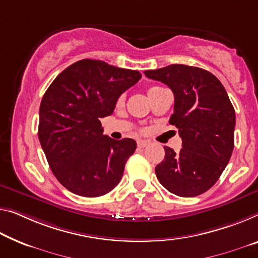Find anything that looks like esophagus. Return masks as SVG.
<instances>
[{"label": "esophagus", "mask_w": 258, "mask_h": 258, "mask_svg": "<svg viewBox=\"0 0 258 258\" xmlns=\"http://www.w3.org/2000/svg\"><path fill=\"white\" fill-rule=\"evenodd\" d=\"M149 144H150V143L146 142V141H137V146H138V148H141V149L146 148V146H148Z\"/></svg>", "instance_id": "34e87169"}]
</instances>
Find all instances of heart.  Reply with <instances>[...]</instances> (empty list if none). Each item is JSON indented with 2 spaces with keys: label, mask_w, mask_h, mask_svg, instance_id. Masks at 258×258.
I'll list each match as a JSON object with an SVG mask.
<instances>
[{
  "label": "heart",
  "mask_w": 258,
  "mask_h": 258,
  "mask_svg": "<svg viewBox=\"0 0 258 258\" xmlns=\"http://www.w3.org/2000/svg\"><path fill=\"white\" fill-rule=\"evenodd\" d=\"M156 89H158V86H153V88H151V89H149V91H148V94H151L154 90ZM122 102H123V96H121L120 98H118V100H117V105H121Z\"/></svg>",
  "instance_id": "heart-1"
}]
</instances>
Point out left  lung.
Listing matches in <instances>:
<instances>
[{"label": "left lung", "mask_w": 258, "mask_h": 258, "mask_svg": "<svg viewBox=\"0 0 258 258\" xmlns=\"http://www.w3.org/2000/svg\"><path fill=\"white\" fill-rule=\"evenodd\" d=\"M174 93L169 123L179 129L182 149L164 146L165 159L156 175L169 192L195 197L212 187L231 159L234 149L235 110L215 75L197 67L170 64L144 71Z\"/></svg>", "instance_id": "1"}]
</instances>
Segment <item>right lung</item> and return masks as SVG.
<instances>
[{"label": "right lung", "instance_id": "add662e5", "mask_svg": "<svg viewBox=\"0 0 258 258\" xmlns=\"http://www.w3.org/2000/svg\"><path fill=\"white\" fill-rule=\"evenodd\" d=\"M141 77L140 71L85 58L63 70L43 94L39 141L51 172L69 191L98 197L121 181L137 144L105 136L100 118L114 112L118 97Z\"/></svg>", "mask_w": 258, "mask_h": 258}]
</instances>
